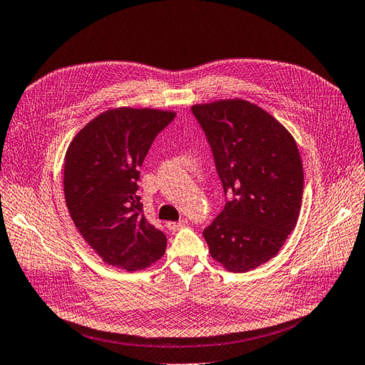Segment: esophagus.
<instances>
[{"label":"esophagus","instance_id":"obj_1","mask_svg":"<svg viewBox=\"0 0 365 365\" xmlns=\"http://www.w3.org/2000/svg\"><path fill=\"white\" fill-rule=\"evenodd\" d=\"M187 224V220L186 218H182L179 222H167V228L170 232H178L180 230L182 227H185Z\"/></svg>","mask_w":365,"mask_h":365}]
</instances>
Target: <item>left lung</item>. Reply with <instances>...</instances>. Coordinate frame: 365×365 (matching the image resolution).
<instances>
[{
	"mask_svg": "<svg viewBox=\"0 0 365 365\" xmlns=\"http://www.w3.org/2000/svg\"><path fill=\"white\" fill-rule=\"evenodd\" d=\"M225 194L224 210L203 236L210 255L230 272L275 257L298 222L304 170L287 129L242 99L195 105Z\"/></svg>",
	"mask_w": 365,
	"mask_h": 365,
	"instance_id": "obj_1",
	"label": "left lung"
}]
</instances>
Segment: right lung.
<instances>
[{"label":"right lung","instance_id":"right-lung-1","mask_svg":"<svg viewBox=\"0 0 365 365\" xmlns=\"http://www.w3.org/2000/svg\"><path fill=\"white\" fill-rule=\"evenodd\" d=\"M175 114L118 108L78 132L64 160V197L81 236L108 264L138 271L159 260L167 237L147 221L140 167Z\"/></svg>","mask_w":365,"mask_h":365}]
</instances>
